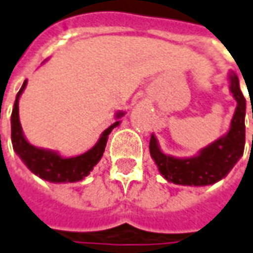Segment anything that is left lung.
I'll use <instances>...</instances> for the list:
<instances>
[{
  "instance_id": "obj_1",
  "label": "left lung",
  "mask_w": 253,
  "mask_h": 253,
  "mask_svg": "<svg viewBox=\"0 0 253 253\" xmlns=\"http://www.w3.org/2000/svg\"><path fill=\"white\" fill-rule=\"evenodd\" d=\"M230 79L231 92L238 101L230 132L203 149L198 157L174 158L165 156L158 148L156 137L152 136L150 138V154L157 164L160 173L169 182L189 186L211 185L226 177L243 156L246 145V99L239 87L238 76L231 74Z\"/></svg>"
}]
</instances>
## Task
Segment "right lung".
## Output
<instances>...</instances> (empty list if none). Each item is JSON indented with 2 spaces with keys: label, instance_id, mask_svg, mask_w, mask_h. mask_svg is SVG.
<instances>
[{
  "label": "right lung",
  "instance_id": "1",
  "mask_svg": "<svg viewBox=\"0 0 253 253\" xmlns=\"http://www.w3.org/2000/svg\"><path fill=\"white\" fill-rule=\"evenodd\" d=\"M27 80H25L22 87L17 93L14 101V108L11 112V142L15 153L18 154L21 160L25 162V165L29 169L38 175L42 179L50 182H76L87 177L89 171L93 169V166L100 161L105 150V145L108 140V134L112 132V129L119 125L120 121H116L100 137L99 142L88 150L87 153L72 158H62L59 154L43 150L30 145L22 134V128L19 124L18 116V100L22 91L26 87ZM124 115L123 112L117 113V117Z\"/></svg>",
  "mask_w": 253,
  "mask_h": 253
}]
</instances>
